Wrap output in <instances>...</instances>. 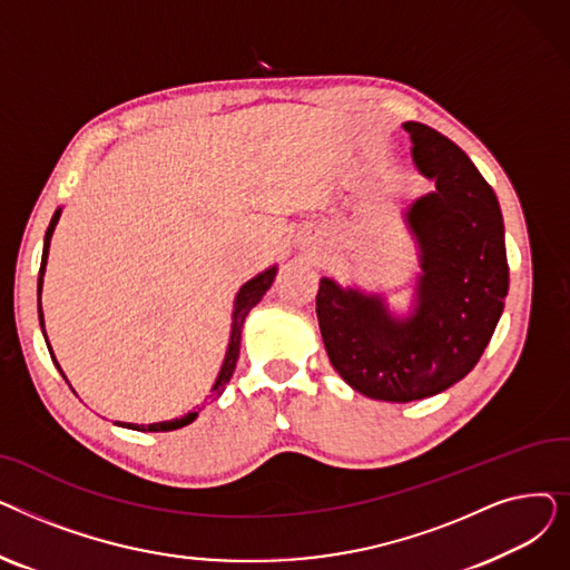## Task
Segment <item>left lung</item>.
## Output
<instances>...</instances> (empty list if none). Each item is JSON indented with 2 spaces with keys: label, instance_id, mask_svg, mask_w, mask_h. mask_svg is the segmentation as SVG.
<instances>
[{
  "label": "left lung",
  "instance_id": "1",
  "mask_svg": "<svg viewBox=\"0 0 570 570\" xmlns=\"http://www.w3.org/2000/svg\"><path fill=\"white\" fill-rule=\"evenodd\" d=\"M415 170L432 189L411 200L404 224L421 273L413 312L397 316L381 293L323 277L321 337L340 376L365 397L413 402L443 393L481 361L508 295L499 200L462 149L439 131L404 122Z\"/></svg>",
  "mask_w": 570,
  "mask_h": 570
}]
</instances>
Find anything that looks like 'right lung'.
I'll return each mask as SVG.
<instances>
[{
	"instance_id": "right-lung-1",
	"label": "right lung",
	"mask_w": 570,
	"mask_h": 570,
	"mask_svg": "<svg viewBox=\"0 0 570 570\" xmlns=\"http://www.w3.org/2000/svg\"><path fill=\"white\" fill-rule=\"evenodd\" d=\"M59 215H62V207L55 209V215L50 219V226L46 230V237H43V256H41V269H39V321H41V331L46 335V327H43V312H41V288H43V275H46V265H48V249H50V237L55 233V226L59 222ZM275 275H277V265L263 269V273H258L254 279H249L247 284H243V288L237 291L235 295V305H233V323H230V340H228V348H226V355H224V363H222V370L217 374V381L213 385V397L217 400L222 393L226 383L230 381L233 372H235V363H237V355H239V337H243V325H245V318L247 314L252 312V307H256L261 303V297L265 295V291L273 286L275 282ZM46 344H48V337H46ZM48 351H50V357L55 367L59 370V374L65 376L62 367L57 365L55 355H52V348L48 344ZM67 379V376H65ZM198 411H191L183 417H175V421H164V423H153V425H134V423H115L119 428H129V430H138V432H170V430H179L185 428L189 423L196 421Z\"/></svg>"
}]
</instances>
